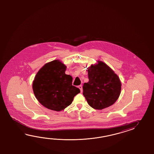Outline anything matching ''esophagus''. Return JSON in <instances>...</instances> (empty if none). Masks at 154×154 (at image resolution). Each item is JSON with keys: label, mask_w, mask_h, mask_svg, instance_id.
<instances>
[{"label": "esophagus", "mask_w": 154, "mask_h": 154, "mask_svg": "<svg viewBox=\"0 0 154 154\" xmlns=\"http://www.w3.org/2000/svg\"><path fill=\"white\" fill-rule=\"evenodd\" d=\"M78 88H79V89L80 90L81 92H82V85H79L78 86Z\"/></svg>", "instance_id": "esophagus-1"}]
</instances>
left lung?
Instances as JSON below:
<instances>
[{"label":"left lung","mask_w":154,"mask_h":154,"mask_svg":"<svg viewBox=\"0 0 154 154\" xmlns=\"http://www.w3.org/2000/svg\"><path fill=\"white\" fill-rule=\"evenodd\" d=\"M89 81L83 85V95L89 106L102 109L114 104L121 94V82L106 63L98 60L87 68Z\"/></svg>","instance_id":"1"}]
</instances>
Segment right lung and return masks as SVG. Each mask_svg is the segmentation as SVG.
<instances>
[{
    "label": "right lung",
    "instance_id": "1",
    "mask_svg": "<svg viewBox=\"0 0 154 154\" xmlns=\"http://www.w3.org/2000/svg\"><path fill=\"white\" fill-rule=\"evenodd\" d=\"M66 66L59 60L45 64L33 82L35 96L48 109L61 111L72 103L80 89L72 85V78L65 73Z\"/></svg>",
    "mask_w": 154,
    "mask_h": 154
}]
</instances>
